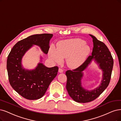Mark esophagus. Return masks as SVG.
<instances>
[{"instance_id": "1", "label": "esophagus", "mask_w": 121, "mask_h": 121, "mask_svg": "<svg viewBox=\"0 0 121 121\" xmlns=\"http://www.w3.org/2000/svg\"><path fill=\"white\" fill-rule=\"evenodd\" d=\"M58 71H59V73H63V70L61 69V68H59V70H58Z\"/></svg>"}]
</instances>
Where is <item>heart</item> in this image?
I'll list each match as a JSON object with an SVG mask.
<instances>
[{"label":"heart","instance_id":"obj_1","mask_svg":"<svg viewBox=\"0 0 121 121\" xmlns=\"http://www.w3.org/2000/svg\"><path fill=\"white\" fill-rule=\"evenodd\" d=\"M90 49L80 39L64 40L60 42L57 48L51 46L49 49L48 56L55 63H60L63 58H67L66 62L71 68L81 65L90 53Z\"/></svg>","mask_w":121,"mask_h":121}]
</instances>
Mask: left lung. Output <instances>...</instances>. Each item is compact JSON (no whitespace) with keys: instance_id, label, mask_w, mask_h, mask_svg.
Segmentation results:
<instances>
[{"instance_id":"1","label":"left lung","mask_w":121,"mask_h":121,"mask_svg":"<svg viewBox=\"0 0 121 121\" xmlns=\"http://www.w3.org/2000/svg\"><path fill=\"white\" fill-rule=\"evenodd\" d=\"M93 38V48L92 55L79 67L73 70H67L66 89L72 99L78 103H87L92 101L99 97L109 85L112 72L114 61L113 57L106 45L98 40L94 36ZM93 60L98 65L103 72L102 79L99 86L92 91H88L82 86L81 80L83 71Z\"/></svg>"}]
</instances>
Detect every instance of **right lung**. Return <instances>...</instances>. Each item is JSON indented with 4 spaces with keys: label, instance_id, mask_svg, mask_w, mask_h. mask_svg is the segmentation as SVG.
Returning a JSON list of instances; mask_svg holds the SVG:
<instances>
[{
    "label": "right lung",
    "instance_id": "1",
    "mask_svg": "<svg viewBox=\"0 0 121 121\" xmlns=\"http://www.w3.org/2000/svg\"><path fill=\"white\" fill-rule=\"evenodd\" d=\"M52 34H35L18 42L12 48L7 60L9 81L14 90L28 100H37L42 97L49 85L57 74L58 67L48 68L40 62L34 69H24L22 59L33 45L38 46L47 54Z\"/></svg>",
    "mask_w": 121,
    "mask_h": 121
}]
</instances>
